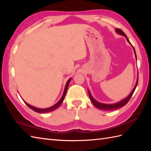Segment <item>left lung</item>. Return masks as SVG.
Listing matches in <instances>:
<instances>
[{
    "mask_svg": "<svg viewBox=\"0 0 151 151\" xmlns=\"http://www.w3.org/2000/svg\"><path fill=\"white\" fill-rule=\"evenodd\" d=\"M115 31H116V32L119 34L120 35H122V36H124L125 37L127 38V40L128 41V42L130 43V41L129 40V39H128L126 34H125L123 30H121V29H119V28H116L115 29ZM133 49H134V52H135V55H136V60H137V56H136V51H135V49H134V47L132 46ZM137 83H138V78H137V82H136V86L135 87H134V88L133 89V90L132 91V92L130 93V95L128 96V97L127 98H125L124 99H123V100H122L121 101L119 102H117V103H115V104H102V103H101V102H99L98 101H97L95 100V99H94V98L92 97L91 93H90V91H89L88 90V93H89V98H90V100L92 102L93 104L95 107H97V108L100 109V110H106V111H111V110H117V109L120 108H122L123 107L124 105H126L128 102L129 101V100L130 99L131 97H132L134 91H135V89L136 88V86L137 85Z\"/></svg>",
    "mask_w": 151,
    "mask_h": 151,
    "instance_id": "left-lung-1",
    "label": "left lung"
}]
</instances>
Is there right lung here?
<instances>
[{"label":"right lung","mask_w":151,"mask_h":151,"mask_svg":"<svg viewBox=\"0 0 151 151\" xmlns=\"http://www.w3.org/2000/svg\"><path fill=\"white\" fill-rule=\"evenodd\" d=\"M70 80H71V78H69L68 80V81L66 83V85H65V89H64V91H63V95L62 98L60 99V100L57 102V103L56 104H54V106H51L50 108H44V109H41V108H36L34 106H31L30 104H28L27 102H26L25 101H24L25 102V104H26L28 107H29L30 109H32V110H34V111L36 112H37V113H40V114H45V113H48V112H50V111H52L53 110H55V109H56L57 108H58L60 104L62 103V102L63 101V99L64 98H65V96L66 95V93H67V89H68V87H69V82L70 81Z\"/></svg>","instance_id":"obj_1"}]
</instances>
